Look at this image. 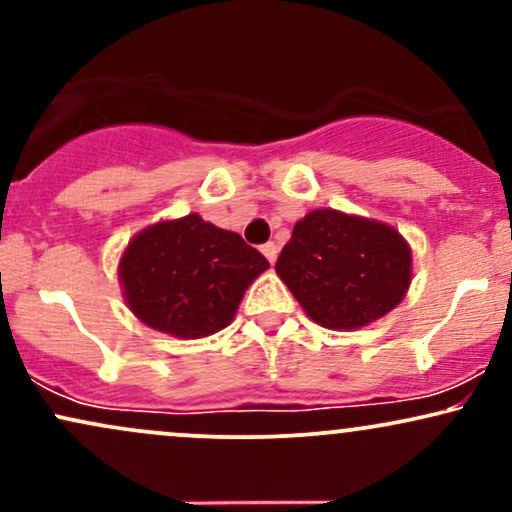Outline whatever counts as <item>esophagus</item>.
<instances>
[{"label": "esophagus", "instance_id": "obj_1", "mask_svg": "<svg viewBox=\"0 0 512 512\" xmlns=\"http://www.w3.org/2000/svg\"><path fill=\"white\" fill-rule=\"evenodd\" d=\"M262 255L267 257L269 264L276 262V255H279V248H276V243H264L262 245Z\"/></svg>", "mask_w": 512, "mask_h": 512}]
</instances>
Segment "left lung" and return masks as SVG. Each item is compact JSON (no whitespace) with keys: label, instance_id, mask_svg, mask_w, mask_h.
Wrapping results in <instances>:
<instances>
[{"label":"left lung","instance_id":"1","mask_svg":"<svg viewBox=\"0 0 512 512\" xmlns=\"http://www.w3.org/2000/svg\"><path fill=\"white\" fill-rule=\"evenodd\" d=\"M276 274L310 320L325 330L351 332L404 301L411 248L390 223L313 209L293 226Z\"/></svg>","mask_w":512,"mask_h":512}]
</instances>
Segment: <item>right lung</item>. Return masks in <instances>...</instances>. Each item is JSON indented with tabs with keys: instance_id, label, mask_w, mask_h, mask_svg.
<instances>
[{
	"instance_id": "add662e5",
	"label": "right lung",
	"mask_w": 512,
	"mask_h": 512,
	"mask_svg": "<svg viewBox=\"0 0 512 512\" xmlns=\"http://www.w3.org/2000/svg\"><path fill=\"white\" fill-rule=\"evenodd\" d=\"M267 257L238 233L199 214L142 228L117 264L122 296L134 317L178 339L211 337L233 322Z\"/></svg>"
}]
</instances>
